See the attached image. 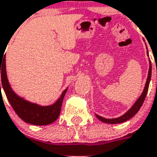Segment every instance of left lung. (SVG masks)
Instances as JSON below:
<instances>
[{
    "mask_svg": "<svg viewBox=\"0 0 157 157\" xmlns=\"http://www.w3.org/2000/svg\"><path fill=\"white\" fill-rule=\"evenodd\" d=\"M147 56L148 55V51H147ZM149 71H148V76H147V82H146V85H145V87H144V90L142 91V93L140 96V97L136 100V101L135 102L134 105H132V107L129 109L128 111H126V113L122 116H121L120 117H117V118H112V119H106V118H104V117H100L98 115H96V117L99 119L101 121L105 123H109V124H118V123H122L125 122L126 121L130 120L132 117H133L138 112V111L140 110V108L141 107V105L143 104L144 101H145V98L147 96V91H148V88H149V84L150 81H151V61L149 59Z\"/></svg>",
    "mask_w": 157,
    "mask_h": 157,
    "instance_id": "left-lung-1",
    "label": "left lung"
}]
</instances>
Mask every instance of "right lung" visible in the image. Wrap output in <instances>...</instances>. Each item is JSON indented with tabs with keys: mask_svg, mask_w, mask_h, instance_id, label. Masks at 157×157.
Wrapping results in <instances>:
<instances>
[{
	"mask_svg": "<svg viewBox=\"0 0 157 157\" xmlns=\"http://www.w3.org/2000/svg\"><path fill=\"white\" fill-rule=\"evenodd\" d=\"M0 57V74L2 77L1 86L3 87L6 96L10 102L14 111L18 117L25 122L36 126H46L54 122L60 116L63 98L67 93V88L61 93L56 101L51 105H40L32 103L19 96L13 91L8 82L6 71V55ZM3 59H2V58ZM2 85H1L0 84ZM2 92V91H1Z\"/></svg>",
	"mask_w": 157,
	"mask_h": 157,
	"instance_id": "right-lung-1",
	"label": "right lung"
}]
</instances>
